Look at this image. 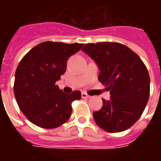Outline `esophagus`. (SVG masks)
<instances>
[{
  "label": "esophagus",
  "instance_id": "esophagus-1",
  "mask_svg": "<svg viewBox=\"0 0 161 161\" xmlns=\"http://www.w3.org/2000/svg\"><path fill=\"white\" fill-rule=\"evenodd\" d=\"M82 98H91V96H89V95H87L86 93L83 92V93H82Z\"/></svg>",
  "mask_w": 161,
  "mask_h": 161
}]
</instances>
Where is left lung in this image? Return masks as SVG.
<instances>
[{
  "label": "left lung",
  "instance_id": "1",
  "mask_svg": "<svg viewBox=\"0 0 161 161\" xmlns=\"http://www.w3.org/2000/svg\"><path fill=\"white\" fill-rule=\"evenodd\" d=\"M97 64L98 80L109 91L110 100L93 113L102 129L122 132L135 124L144 111L150 93V77L141 58L116 42L86 44L82 49Z\"/></svg>",
  "mask_w": 161,
  "mask_h": 161
}]
</instances>
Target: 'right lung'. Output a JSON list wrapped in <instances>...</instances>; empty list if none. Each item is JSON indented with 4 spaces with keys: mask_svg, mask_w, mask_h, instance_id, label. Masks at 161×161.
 Listing matches in <instances>:
<instances>
[{
    "mask_svg": "<svg viewBox=\"0 0 161 161\" xmlns=\"http://www.w3.org/2000/svg\"><path fill=\"white\" fill-rule=\"evenodd\" d=\"M83 44L40 43L26 53L15 71L14 92L19 108L32 123L55 128L66 122L72 111L71 103L81 92L67 94L55 84L66 70L67 60Z\"/></svg>",
    "mask_w": 161,
    "mask_h": 161,
    "instance_id": "add662e5",
    "label": "right lung"
}]
</instances>
